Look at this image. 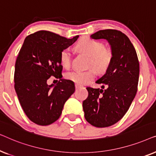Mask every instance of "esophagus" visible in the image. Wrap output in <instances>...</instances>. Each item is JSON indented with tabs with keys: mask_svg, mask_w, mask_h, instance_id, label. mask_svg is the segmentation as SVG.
Masks as SVG:
<instances>
[{
	"mask_svg": "<svg viewBox=\"0 0 156 156\" xmlns=\"http://www.w3.org/2000/svg\"><path fill=\"white\" fill-rule=\"evenodd\" d=\"M82 87V85H80V84H75L76 89H79V88H80V87Z\"/></svg>",
	"mask_w": 156,
	"mask_h": 156,
	"instance_id": "34e87169",
	"label": "esophagus"
}]
</instances>
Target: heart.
I'll return each instance as SVG.
<instances>
[{
    "label": "heart",
    "instance_id": "heart-1",
    "mask_svg": "<svg viewBox=\"0 0 156 156\" xmlns=\"http://www.w3.org/2000/svg\"><path fill=\"white\" fill-rule=\"evenodd\" d=\"M76 48L90 56L89 66H93L99 71L107 69L114 57V53L110 48L104 47L102 42L84 37L76 42ZM71 51L69 48H65L59 54V62L66 68L71 65ZM96 76L94 69L89 70L74 69L67 72L65 78L78 84H84L90 82Z\"/></svg>",
    "mask_w": 156,
    "mask_h": 156
}]
</instances>
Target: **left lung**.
<instances>
[{"label": "left lung", "instance_id": "obj_1", "mask_svg": "<svg viewBox=\"0 0 156 156\" xmlns=\"http://www.w3.org/2000/svg\"><path fill=\"white\" fill-rule=\"evenodd\" d=\"M92 39H105L114 53L106 73L96 81L106 89L87 87L88 97L83 101L84 117L95 127L112 126L121 120L137 92L139 62L129 38L116 30H102L94 33Z\"/></svg>", "mask_w": 156, "mask_h": 156}]
</instances>
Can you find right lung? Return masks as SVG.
<instances>
[{
    "instance_id": "right-lung-1",
    "label": "right lung",
    "mask_w": 156,
    "mask_h": 156,
    "mask_svg": "<svg viewBox=\"0 0 156 156\" xmlns=\"http://www.w3.org/2000/svg\"><path fill=\"white\" fill-rule=\"evenodd\" d=\"M40 30L26 37L15 66V89L25 114L33 123L48 126L59 118L64 104L75 91L73 82L62 79L59 54L78 39ZM52 76L59 78L48 85Z\"/></svg>"
}]
</instances>
